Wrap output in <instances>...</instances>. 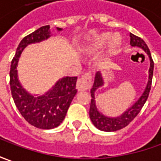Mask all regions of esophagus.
<instances>
[{
  "label": "esophagus",
  "mask_w": 161,
  "mask_h": 161,
  "mask_svg": "<svg viewBox=\"0 0 161 161\" xmlns=\"http://www.w3.org/2000/svg\"><path fill=\"white\" fill-rule=\"evenodd\" d=\"M92 85V75L90 73H86L83 75L76 82V88L78 91H86L91 88Z\"/></svg>",
  "instance_id": "34e87169"
}]
</instances>
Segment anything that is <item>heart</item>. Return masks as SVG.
<instances>
[{
  "label": "heart",
  "mask_w": 161,
  "mask_h": 161,
  "mask_svg": "<svg viewBox=\"0 0 161 161\" xmlns=\"http://www.w3.org/2000/svg\"><path fill=\"white\" fill-rule=\"evenodd\" d=\"M109 39H110V36L108 35H103V36H99L98 38H96L94 42L92 43V45L90 47V49L92 51H96L98 49L103 47L104 44H106V42H108ZM119 43H120V40H119V37L116 36H112V38L110 40V49L114 50L115 48L119 46Z\"/></svg>",
  "instance_id": "obj_1"
}]
</instances>
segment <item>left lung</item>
Masks as SVG:
<instances>
[{"label": "left lung", "instance_id": "8db88e82", "mask_svg": "<svg viewBox=\"0 0 161 161\" xmlns=\"http://www.w3.org/2000/svg\"><path fill=\"white\" fill-rule=\"evenodd\" d=\"M130 44L132 47H137L142 49L145 53L148 54L150 58V69H149V80L147 83L146 88L142 94V96L138 101L136 102L132 107L127 108L124 113L120 115L117 118H109L107 116H104L103 113H101L98 110L96 104H95V97H94V92L99 87L103 86V76L100 72H97L94 78V83L92 88L91 89V105H90V119H91L92 124L97 127L98 129L105 132H114L118 131L119 129H122L125 127L126 125L130 123L133 119L136 118L138 113L141 111L142 108L143 107L144 103H146L149 93L151 91V86H152V80H153V68H154V62H153L152 55L150 53V50L147 46L145 42L138 36H135L130 33Z\"/></svg>", "mask_w": 161, "mask_h": 161}]
</instances>
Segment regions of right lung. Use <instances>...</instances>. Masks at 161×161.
<instances>
[{
  "label": "right lung",
  "mask_w": 161,
  "mask_h": 161,
  "mask_svg": "<svg viewBox=\"0 0 161 161\" xmlns=\"http://www.w3.org/2000/svg\"><path fill=\"white\" fill-rule=\"evenodd\" d=\"M57 30L62 29L57 27ZM50 34V25H44L25 36L19 44L9 71V85L16 107L30 125L41 129L55 128L62 123L77 92L75 89L77 76H66L59 79L53 89L38 97L25 91L19 81L17 66L24 48L30 43L47 39L51 36Z\"/></svg>",
  "instance_id": "1"
}]
</instances>
